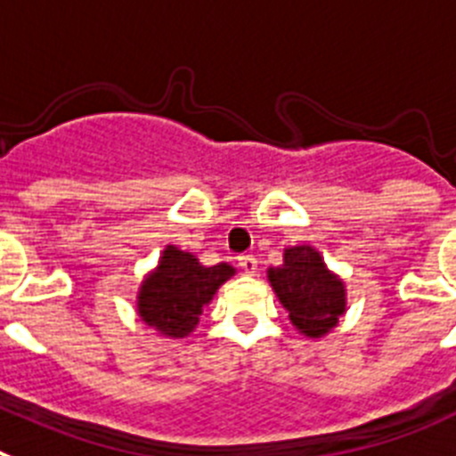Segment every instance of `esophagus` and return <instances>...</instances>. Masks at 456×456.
Returning a JSON list of instances; mask_svg holds the SVG:
<instances>
[{
	"instance_id": "obj_1",
	"label": "esophagus",
	"mask_w": 456,
	"mask_h": 456,
	"mask_svg": "<svg viewBox=\"0 0 456 456\" xmlns=\"http://www.w3.org/2000/svg\"><path fill=\"white\" fill-rule=\"evenodd\" d=\"M239 266L243 268L248 275H255V273H256V259L252 255H243V256H239Z\"/></svg>"
}]
</instances>
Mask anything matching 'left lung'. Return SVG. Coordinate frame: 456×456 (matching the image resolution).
Wrapping results in <instances>:
<instances>
[{
    "label": "left lung",
    "instance_id": "1",
    "mask_svg": "<svg viewBox=\"0 0 456 456\" xmlns=\"http://www.w3.org/2000/svg\"><path fill=\"white\" fill-rule=\"evenodd\" d=\"M268 282L289 319L307 338H322L346 312V289L312 245L284 250L282 266L268 268Z\"/></svg>",
    "mask_w": 456,
    "mask_h": 456
}]
</instances>
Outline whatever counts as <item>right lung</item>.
<instances>
[{"mask_svg": "<svg viewBox=\"0 0 456 456\" xmlns=\"http://www.w3.org/2000/svg\"><path fill=\"white\" fill-rule=\"evenodd\" d=\"M233 266H201L190 252L167 245L156 271L144 277L137 294V314L165 338H188L200 323L201 310L211 303L220 284L233 275Z\"/></svg>", "mask_w": 456, "mask_h": 456, "instance_id": "obj_1", "label": "right lung"}]
</instances>
